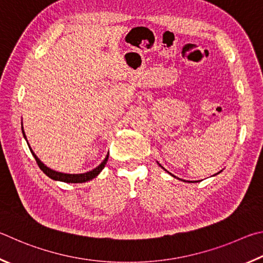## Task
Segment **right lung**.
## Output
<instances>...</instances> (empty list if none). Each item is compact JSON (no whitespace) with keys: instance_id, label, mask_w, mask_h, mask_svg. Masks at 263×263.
<instances>
[{"instance_id":"right-lung-1","label":"right lung","mask_w":263,"mask_h":263,"mask_svg":"<svg viewBox=\"0 0 263 263\" xmlns=\"http://www.w3.org/2000/svg\"><path fill=\"white\" fill-rule=\"evenodd\" d=\"M23 134H24V130H23ZM24 137H25V134H24ZM31 153H32V155H33V157L35 159L36 164H38V166L40 167L41 171L46 174V176L49 177L50 179H53V180H59V181H63V182H71V183H81V182H86L89 180H92V179L96 178L101 172V170L105 167V165H106V163H107V159H108V156H106V158L103 160V163H101L98 167H96L95 170H92V171H90V172L82 173V174H67V173L53 171V170L48 168L46 165H44L40 162L38 157H36V156L33 154V151L31 150Z\"/></svg>"}]
</instances>
